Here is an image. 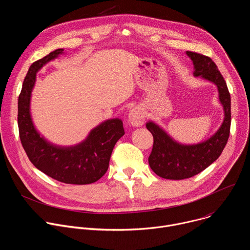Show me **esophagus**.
<instances>
[{
  "label": "esophagus",
  "mask_w": 250,
  "mask_h": 250,
  "mask_svg": "<svg viewBox=\"0 0 250 250\" xmlns=\"http://www.w3.org/2000/svg\"><path fill=\"white\" fill-rule=\"evenodd\" d=\"M128 122L133 126H141L145 124V116L138 109H132L127 116Z\"/></svg>",
  "instance_id": "34e87169"
}]
</instances>
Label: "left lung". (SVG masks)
I'll return each mask as SVG.
<instances>
[{
    "instance_id": "1",
    "label": "left lung",
    "mask_w": 250,
    "mask_h": 250,
    "mask_svg": "<svg viewBox=\"0 0 250 250\" xmlns=\"http://www.w3.org/2000/svg\"><path fill=\"white\" fill-rule=\"evenodd\" d=\"M186 53L193 61L194 76H200L217 85L225 119L211 137L192 146L178 144L153 122L146 124L147 129L153 135V147L148 157L149 166L156 175L170 180L193 177L215 162L227 145L231 123L230 95L218 66L206 55L192 51Z\"/></svg>"
}]
</instances>
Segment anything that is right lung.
I'll return each instance as SVG.
<instances>
[{"label": "right lung", "mask_w": 250, "mask_h": 250, "mask_svg": "<svg viewBox=\"0 0 250 250\" xmlns=\"http://www.w3.org/2000/svg\"><path fill=\"white\" fill-rule=\"evenodd\" d=\"M62 48L50 52L31 64L23 80L18 103V125L22 147L30 162L53 179L85 185L98 181L109 168L117 141L125 134L120 119L108 120L91 130L88 137L74 146H57L48 142L34 127L30 111V96L37 72L47 62L63 53Z\"/></svg>", "instance_id": "obj_1"}]
</instances>
